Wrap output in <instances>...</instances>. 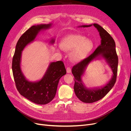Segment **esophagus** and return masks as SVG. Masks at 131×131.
<instances>
[{"mask_svg": "<svg viewBox=\"0 0 131 131\" xmlns=\"http://www.w3.org/2000/svg\"><path fill=\"white\" fill-rule=\"evenodd\" d=\"M66 71L67 73H71V69L70 68V67H67L66 69Z\"/></svg>", "mask_w": 131, "mask_h": 131, "instance_id": "1", "label": "esophagus"}]
</instances>
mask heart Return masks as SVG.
I'll return each instance as SVG.
<instances>
[{"instance_id": "obj_1", "label": "heart", "mask_w": 131, "mask_h": 131, "mask_svg": "<svg viewBox=\"0 0 131 131\" xmlns=\"http://www.w3.org/2000/svg\"><path fill=\"white\" fill-rule=\"evenodd\" d=\"M93 41L80 34H72L61 40L60 46L65 51L70 52L71 59L78 62L84 59L93 48Z\"/></svg>"}]
</instances>
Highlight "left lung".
Here are the masks:
<instances>
[{
    "label": "left lung",
    "mask_w": 131,
    "mask_h": 131,
    "mask_svg": "<svg viewBox=\"0 0 131 131\" xmlns=\"http://www.w3.org/2000/svg\"><path fill=\"white\" fill-rule=\"evenodd\" d=\"M92 25L99 33L101 39V43L90 56L74 65L72 70V73L74 77L75 93L81 101L85 103H92L104 98L114 86L117 74L118 56L116 51L115 42L111 36L102 27L96 23L88 25H83L79 27H88ZM101 58L104 59L111 67L113 72L112 77L104 86L88 88L85 86L82 81V77L89 63L93 60Z\"/></svg>",
    "instance_id": "1"
}]
</instances>
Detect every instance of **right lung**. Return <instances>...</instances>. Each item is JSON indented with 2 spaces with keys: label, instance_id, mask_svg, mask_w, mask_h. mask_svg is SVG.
I'll list each match as a JSON object with an SVG mask.
<instances>
[{
  "label": "right lung",
  "instance_id": "obj_1",
  "mask_svg": "<svg viewBox=\"0 0 131 131\" xmlns=\"http://www.w3.org/2000/svg\"><path fill=\"white\" fill-rule=\"evenodd\" d=\"M52 25L49 23L31 26L17 41L13 58L12 71L17 90L23 97L38 105L47 104L54 98L59 80L66 74L65 67L61 61L51 62L42 78L37 81H30L21 69L22 53L27 45L35 40L40 32L50 29ZM54 42L53 38L49 41L51 44Z\"/></svg>",
  "mask_w": 131,
  "mask_h": 131
}]
</instances>
